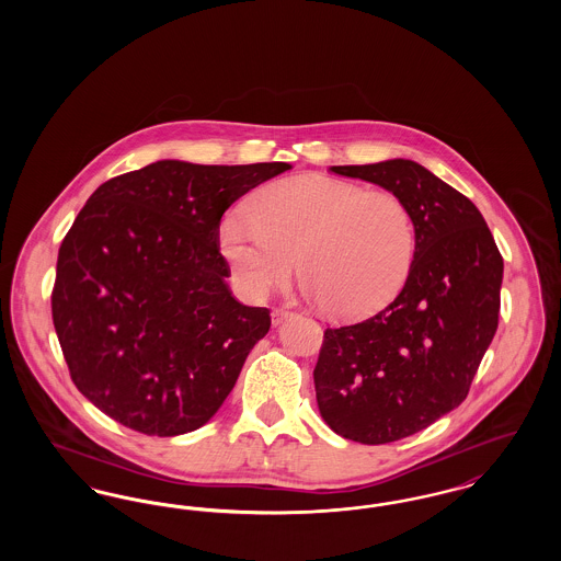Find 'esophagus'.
Instances as JSON below:
<instances>
[{
  "mask_svg": "<svg viewBox=\"0 0 561 561\" xmlns=\"http://www.w3.org/2000/svg\"><path fill=\"white\" fill-rule=\"evenodd\" d=\"M290 316V311L288 309H284V307H279V309H273V313H271V321L277 325L279 321L286 320Z\"/></svg>",
  "mask_w": 561,
  "mask_h": 561,
  "instance_id": "esophagus-1",
  "label": "esophagus"
}]
</instances>
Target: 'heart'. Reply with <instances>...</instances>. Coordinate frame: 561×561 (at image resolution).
<instances>
[{"label":"heart","instance_id":"1","mask_svg":"<svg viewBox=\"0 0 561 561\" xmlns=\"http://www.w3.org/2000/svg\"><path fill=\"white\" fill-rule=\"evenodd\" d=\"M218 241L245 298L261 300L286 284L298 259L307 293L334 316L366 318L403 288L416 225L391 191L302 174L263 188L252 216L229 214Z\"/></svg>","mask_w":561,"mask_h":561}]
</instances>
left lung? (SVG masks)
<instances>
[{"instance_id": "obj_1", "label": "left lung", "mask_w": 561, "mask_h": 561, "mask_svg": "<svg viewBox=\"0 0 561 561\" xmlns=\"http://www.w3.org/2000/svg\"><path fill=\"white\" fill-rule=\"evenodd\" d=\"M330 170L396 193L416 225L401 293L368 320L325 328L313 370L323 421L378 446L423 431L467 398L499 328L503 256L476 204L421 163Z\"/></svg>"}]
</instances>
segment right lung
I'll return each mask as SVG.
<instances>
[{
  "label": "right lung",
  "mask_w": 561,
  "mask_h": 561,
  "mask_svg": "<svg viewBox=\"0 0 561 561\" xmlns=\"http://www.w3.org/2000/svg\"><path fill=\"white\" fill-rule=\"evenodd\" d=\"M290 168L163 160L90 195L58 250L53 321L71 380L108 419L172 437L227 400L271 316L229 290L220 218Z\"/></svg>",
  "instance_id": "add662e5"
}]
</instances>
